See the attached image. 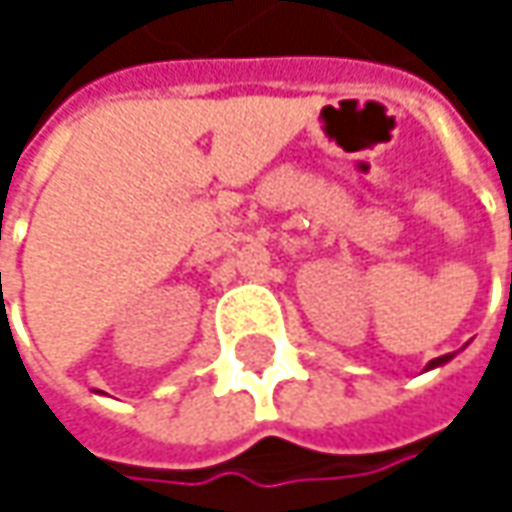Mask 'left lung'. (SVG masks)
<instances>
[{"label":"left lung","instance_id":"left-lung-1","mask_svg":"<svg viewBox=\"0 0 512 512\" xmlns=\"http://www.w3.org/2000/svg\"><path fill=\"white\" fill-rule=\"evenodd\" d=\"M451 358H454V353H448V356L433 358V361H430V364H427V370H430V367H439V364H445V361H451Z\"/></svg>","mask_w":512,"mask_h":512}]
</instances>
